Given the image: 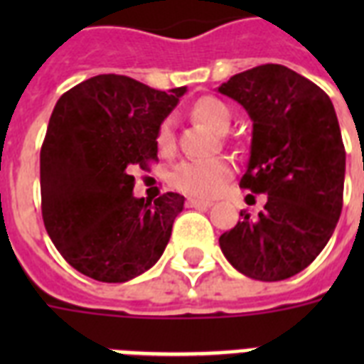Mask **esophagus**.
Returning a JSON list of instances; mask_svg holds the SVG:
<instances>
[{
	"label": "esophagus",
	"instance_id": "obj_1",
	"mask_svg": "<svg viewBox=\"0 0 364 364\" xmlns=\"http://www.w3.org/2000/svg\"><path fill=\"white\" fill-rule=\"evenodd\" d=\"M187 205H188V208H198V210H205V208H211V205H213V202H210V200L188 198Z\"/></svg>",
	"mask_w": 364,
	"mask_h": 364
}]
</instances>
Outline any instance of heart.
<instances>
[{"label": "heart", "mask_w": 364, "mask_h": 364, "mask_svg": "<svg viewBox=\"0 0 364 364\" xmlns=\"http://www.w3.org/2000/svg\"><path fill=\"white\" fill-rule=\"evenodd\" d=\"M191 115L213 132L225 134L232 122V111L225 102L213 96H204L194 102ZM156 147L160 153H171L176 147V136L171 121H164L156 132ZM232 164L227 159L187 160L173 170L171 185L193 198H213L221 193L232 177Z\"/></svg>", "instance_id": "heart-1"}]
</instances>
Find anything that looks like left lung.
Wrapping results in <instances>:
<instances>
[{"mask_svg":"<svg viewBox=\"0 0 364 364\" xmlns=\"http://www.w3.org/2000/svg\"><path fill=\"white\" fill-rule=\"evenodd\" d=\"M217 90L253 121L240 187L268 194L264 211H240L219 245L243 276L282 282L314 262L340 219L346 149L336 111L317 85L279 64L242 71Z\"/></svg>","mask_w":364,"mask_h":364,"instance_id":"left-lung-1","label":"left lung"}]
</instances>
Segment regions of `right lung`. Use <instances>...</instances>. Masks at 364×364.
I'll list each match as a JSON object with an SVG mask.
<instances>
[{
    "label": "right lung",
    "instance_id": "obj_1",
    "mask_svg": "<svg viewBox=\"0 0 364 364\" xmlns=\"http://www.w3.org/2000/svg\"><path fill=\"white\" fill-rule=\"evenodd\" d=\"M185 92L109 73L56 102L41 147V211L48 236L77 272L124 283L162 257L185 198H136L130 171L156 160L159 126Z\"/></svg>",
    "mask_w": 364,
    "mask_h": 364
}]
</instances>
